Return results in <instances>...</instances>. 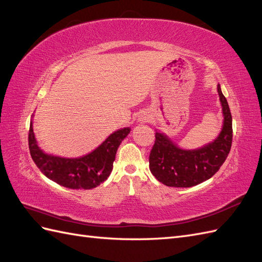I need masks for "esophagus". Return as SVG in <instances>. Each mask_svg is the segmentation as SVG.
<instances>
[{
  "label": "esophagus",
  "mask_w": 262,
  "mask_h": 262,
  "mask_svg": "<svg viewBox=\"0 0 262 262\" xmlns=\"http://www.w3.org/2000/svg\"><path fill=\"white\" fill-rule=\"evenodd\" d=\"M150 121V115H148L147 113H142L139 117V122L141 123H145Z\"/></svg>",
  "instance_id": "obj_1"
}]
</instances>
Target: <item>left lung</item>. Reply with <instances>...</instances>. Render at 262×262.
Instances as JSON below:
<instances>
[{
	"instance_id": "left-lung-1",
	"label": "left lung",
	"mask_w": 262,
	"mask_h": 262,
	"mask_svg": "<svg viewBox=\"0 0 262 262\" xmlns=\"http://www.w3.org/2000/svg\"><path fill=\"white\" fill-rule=\"evenodd\" d=\"M217 93L223 114V125L215 140L201 147H179L161 131L155 133V143L149 154V170L162 184L168 187L189 188L210 179L231 150L233 140L232 115L220 84Z\"/></svg>"
}]
</instances>
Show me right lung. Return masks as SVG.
<instances>
[{
    "instance_id": "add662e5",
    "label": "right lung",
    "mask_w": 262,
    "mask_h": 262,
    "mask_svg": "<svg viewBox=\"0 0 262 262\" xmlns=\"http://www.w3.org/2000/svg\"><path fill=\"white\" fill-rule=\"evenodd\" d=\"M130 131L129 126L115 131L86 155L74 158L61 157L45 153L38 145L31 119L28 144L31 158L46 177L63 187L87 190L96 188L109 177L117 149Z\"/></svg>"
}]
</instances>
